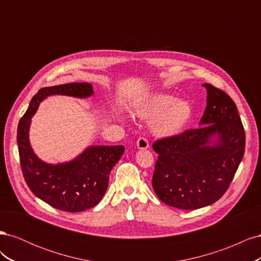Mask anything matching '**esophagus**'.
I'll return each mask as SVG.
<instances>
[{
	"label": "esophagus",
	"instance_id": "34e87169",
	"mask_svg": "<svg viewBox=\"0 0 261 261\" xmlns=\"http://www.w3.org/2000/svg\"><path fill=\"white\" fill-rule=\"evenodd\" d=\"M136 146H137L138 149L144 150V149H148V148H149V143H148V140H147L146 138L141 137V138H139V139L137 140Z\"/></svg>",
	"mask_w": 261,
	"mask_h": 261
}]
</instances>
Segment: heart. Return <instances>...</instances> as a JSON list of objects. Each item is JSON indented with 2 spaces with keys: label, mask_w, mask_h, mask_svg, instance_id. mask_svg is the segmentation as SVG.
Listing matches in <instances>:
<instances>
[{
  "label": "heart",
  "mask_w": 261,
  "mask_h": 261,
  "mask_svg": "<svg viewBox=\"0 0 261 261\" xmlns=\"http://www.w3.org/2000/svg\"><path fill=\"white\" fill-rule=\"evenodd\" d=\"M133 112L141 120H152L150 128L153 135L161 138L177 136L193 117V108L188 101L168 93H153L141 99L134 105Z\"/></svg>",
  "instance_id": "obj_1"
}]
</instances>
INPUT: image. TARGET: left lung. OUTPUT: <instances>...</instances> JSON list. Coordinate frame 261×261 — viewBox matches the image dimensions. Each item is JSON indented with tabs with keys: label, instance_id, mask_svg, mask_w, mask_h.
I'll use <instances>...</instances> for the list:
<instances>
[{
	"label": "left lung",
	"instance_id": "8db88e82",
	"mask_svg": "<svg viewBox=\"0 0 261 261\" xmlns=\"http://www.w3.org/2000/svg\"><path fill=\"white\" fill-rule=\"evenodd\" d=\"M200 127L155 141L152 176L158 198L194 210L215 203L226 192L245 151V132L234 101L210 84Z\"/></svg>",
	"mask_w": 261,
	"mask_h": 261
}]
</instances>
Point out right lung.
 I'll use <instances>...</instances> for the list:
<instances>
[{"instance_id":"1","label":"right lung","mask_w":261,"mask_h":261,"mask_svg":"<svg viewBox=\"0 0 261 261\" xmlns=\"http://www.w3.org/2000/svg\"><path fill=\"white\" fill-rule=\"evenodd\" d=\"M93 93V87L88 83L44 87L31 99L18 124L17 145L26 183L38 198L59 210L81 212L97 206L107 192L110 172L124 153V146H89L73 160L48 163L30 145L31 118L39 105L50 96L86 99Z\"/></svg>"}]
</instances>
